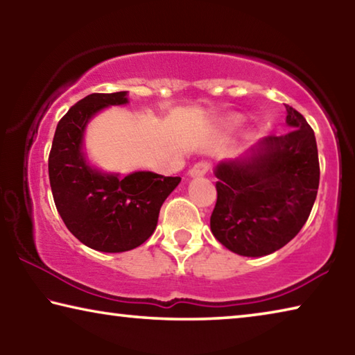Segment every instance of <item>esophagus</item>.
I'll list each match as a JSON object with an SVG mask.
<instances>
[{
  "instance_id": "34e87169",
  "label": "esophagus",
  "mask_w": 355,
  "mask_h": 355,
  "mask_svg": "<svg viewBox=\"0 0 355 355\" xmlns=\"http://www.w3.org/2000/svg\"><path fill=\"white\" fill-rule=\"evenodd\" d=\"M209 171V163L207 161H200V163H196L194 166L189 169V175L191 177H202Z\"/></svg>"
}]
</instances>
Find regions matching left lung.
Returning a JSON list of instances; mask_svg holds the SVG:
<instances>
[{
  "label": "left lung",
  "mask_w": 355,
  "mask_h": 355,
  "mask_svg": "<svg viewBox=\"0 0 355 355\" xmlns=\"http://www.w3.org/2000/svg\"><path fill=\"white\" fill-rule=\"evenodd\" d=\"M285 136H268L245 159L216 167L218 200L211 232L228 250L263 257L279 250L307 222L320 186L315 133L290 105Z\"/></svg>",
  "instance_id": "obj_1"
}]
</instances>
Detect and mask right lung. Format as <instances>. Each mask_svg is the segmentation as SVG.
<instances>
[{
  "mask_svg": "<svg viewBox=\"0 0 355 355\" xmlns=\"http://www.w3.org/2000/svg\"><path fill=\"white\" fill-rule=\"evenodd\" d=\"M127 92L91 94L59 120L48 156L53 199L65 227L87 248L125 252L146 243L167 196L182 182L153 172L120 178L89 167L81 152L84 127L95 112L127 103Z\"/></svg>",
  "mask_w": 355,
  "mask_h": 355,
  "instance_id": "obj_1",
  "label": "right lung"
}]
</instances>
